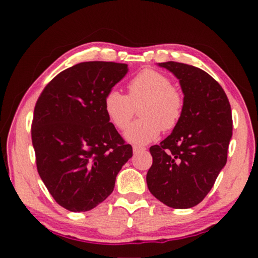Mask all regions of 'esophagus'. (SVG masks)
Masks as SVG:
<instances>
[{
	"label": "esophagus",
	"mask_w": 258,
	"mask_h": 258,
	"mask_svg": "<svg viewBox=\"0 0 258 258\" xmlns=\"http://www.w3.org/2000/svg\"><path fill=\"white\" fill-rule=\"evenodd\" d=\"M142 151H146V148L140 147V146H133V152H134V154H139V152H142Z\"/></svg>",
	"instance_id": "obj_1"
}]
</instances>
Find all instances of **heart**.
<instances>
[{"label":"heart","mask_w":258,"mask_h":258,"mask_svg":"<svg viewBox=\"0 0 258 258\" xmlns=\"http://www.w3.org/2000/svg\"><path fill=\"white\" fill-rule=\"evenodd\" d=\"M128 95L111 90L106 94L103 107L108 118L120 130L128 125L140 108L142 119L134 121L124 132L126 141L134 145H147L158 137L161 128L172 130L180 120L183 111V97L171 85L167 76L152 69L137 74L127 85Z\"/></svg>","instance_id":"1"}]
</instances>
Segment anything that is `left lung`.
I'll return each mask as SVG.
<instances>
[{"instance_id":"obj_1","label":"left lung","mask_w":258,"mask_h":258,"mask_svg":"<svg viewBox=\"0 0 258 258\" xmlns=\"http://www.w3.org/2000/svg\"><path fill=\"white\" fill-rule=\"evenodd\" d=\"M180 83L182 116L172 133L150 148L148 189L166 206L185 209L206 197L226 164L232 138V115L222 86L200 68L158 63Z\"/></svg>"}]
</instances>
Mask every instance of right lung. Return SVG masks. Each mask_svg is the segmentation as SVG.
Segmentation results:
<instances>
[{"label": "right lung", "instance_id": "right-lung-1", "mask_svg": "<svg viewBox=\"0 0 258 258\" xmlns=\"http://www.w3.org/2000/svg\"><path fill=\"white\" fill-rule=\"evenodd\" d=\"M128 72L126 63L87 61L61 72L34 109L37 171L60 206L86 212L113 191L133 155L109 119L103 100Z\"/></svg>", "mask_w": 258, "mask_h": 258}]
</instances>
